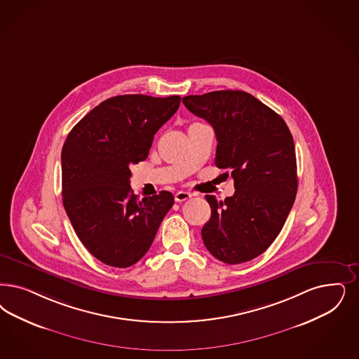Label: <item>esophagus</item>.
<instances>
[{
  "mask_svg": "<svg viewBox=\"0 0 359 359\" xmlns=\"http://www.w3.org/2000/svg\"><path fill=\"white\" fill-rule=\"evenodd\" d=\"M191 198H192V195L189 192H186V191H179V192L175 194V201H177V203L186 201V200Z\"/></svg>",
  "mask_w": 359,
  "mask_h": 359,
  "instance_id": "1",
  "label": "esophagus"
}]
</instances>
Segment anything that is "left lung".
I'll use <instances>...</instances> for the list:
<instances>
[{
	"instance_id": "left-lung-1",
	"label": "left lung",
	"mask_w": 359,
	"mask_h": 359,
	"mask_svg": "<svg viewBox=\"0 0 359 359\" xmlns=\"http://www.w3.org/2000/svg\"><path fill=\"white\" fill-rule=\"evenodd\" d=\"M183 103L213 127L215 163L235 180L233 196H205L212 213L201 229L204 245L225 264L253 260L281 232L296 198L293 136L277 112L245 91L188 95Z\"/></svg>"
}]
</instances>
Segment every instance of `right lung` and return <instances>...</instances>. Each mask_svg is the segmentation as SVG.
<instances>
[{"mask_svg": "<svg viewBox=\"0 0 359 359\" xmlns=\"http://www.w3.org/2000/svg\"><path fill=\"white\" fill-rule=\"evenodd\" d=\"M180 99H106L66 137L63 207L82 244L106 265L128 268L140 260L173 205L168 191L139 200L130 187V167L147 159L154 135L177 111Z\"/></svg>", "mask_w": 359, "mask_h": 359, "instance_id": "obj_1", "label": "right lung"}]
</instances>
